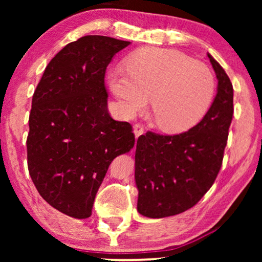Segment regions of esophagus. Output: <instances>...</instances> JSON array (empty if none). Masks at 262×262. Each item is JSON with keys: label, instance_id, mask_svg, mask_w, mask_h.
<instances>
[{"label": "esophagus", "instance_id": "esophagus-1", "mask_svg": "<svg viewBox=\"0 0 262 262\" xmlns=\"http://www.w3.org/2000/svg\"><path fill=\"white\" fill-rule=\"evenodd\" d=\"M134 134H135L136 138H138L139 136H142L143 134H144V127H143V125L136 124L134 126Z\"/></svg>", "mask_w": 262, "mask_h": 262}]
</instances>
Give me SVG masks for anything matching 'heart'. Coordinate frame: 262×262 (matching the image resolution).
<instances>
[{
  "label": "heart",
  "mask_w": 262,
  "mask_h": 262,
  "mask_svg": "<svg viewBox=\"0 0 262 262\" xmlns=\"http://www.w3.org/2000/svg\"><path fill=\"white\" fill-rule=\"evenodd\" d=\"M108 84L126 116L144 108L161 130L178 134L205 116L216 92L214 76L205 64L177 50L144 48L127 58V69L110 70Z\"/></svg>",
  "instance_id": "1"
}]
</instances>
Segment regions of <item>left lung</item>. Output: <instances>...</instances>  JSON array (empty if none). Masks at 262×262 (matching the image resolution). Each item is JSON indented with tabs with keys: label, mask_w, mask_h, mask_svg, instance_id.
<instances>
[{
	"label": "left lung",
	"mask_w": 262,
	"mask_h": 262,
	"mask_svg": "<svg viewBox=\"0 0 262 262\" xmlns=\"http://www.w3.org/2000/svg\"><path fill=\"white\" fill-rule=\"evenodd\" d=\"M207 56L218 85L203 119L182 134L149 131L137 141V210L145 217H169L191 209L211 188L222 167L234 114V89L221 64L210 53Z\"/></svg>",
	"instance_id": "obj_1"
}]
</instances>
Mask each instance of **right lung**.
I'll use <instances>...</instances> for the list:
<instances>
[{"label": "right lung", "mask_w": 262, "mask_h": 262, "mask_svg": "<svg viewBox=\"0 0 262 262\" xmlns=\"http://www.w3.org/2000/svg\"><path fill=\"white\" fill-rule=\"evenodd\" d=\"M130 41L85 35L60 50L34 91L27 137L32 181L45 202L73 218L91 217L110 164L134 148L126 121L107 108L105 73Z\"/></svg>", "instance_id": "1"}]
</instances>
